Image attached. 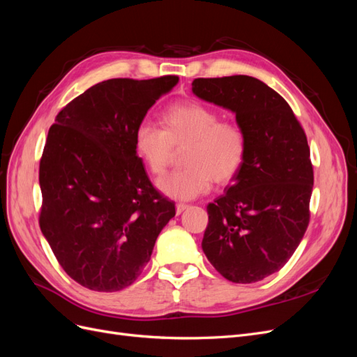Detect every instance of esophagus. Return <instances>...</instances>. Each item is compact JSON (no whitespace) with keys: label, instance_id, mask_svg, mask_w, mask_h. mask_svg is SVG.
I'll return each mask as SVG.
<instances>
[{"label":"esophagus","instance_id":"obj_1","mask_svg":"<svg viewBox=\"0 0 357 357\" xmlns=\"http://www.w3.org/2000/svg\"><path fill=\"white\" fill-rule=\"evenodd\" d=\"M186 208H189V205H186V204H177V205H176V213H177V215H180Z\"/></svg>","mask_w":357,"mask_h":357}]
</instances>
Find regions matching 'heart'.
<instances>
[{
    "mask_svg": "<svg viewBox=\"0 0 357 357\" xmlns=\"http://www.w3.org/2000/svg\"><path fill=\"white\" fill-rule=\"evenodd\" d=\"M162 123L164 129L150 122L139 123L134 146L152 174L165 171L174 147L186 146L181 156L185 168L156 181L164 195L195 199L210 190L211 180L223 185L243 168L247 156L244 131L232 122H223L210 107L199 102L172 105L162 116Z\"/></svg>",
    "mask_w": 357,
    "mask_h": 357,
    "instance_id": "obj_1",
    "label": "heart"
}]
</instances>
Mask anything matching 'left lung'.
Returning <instances> with one entry per match:
<instances>
[{"label":"left lung","instance_id":"left-lung-1","mask_svg":"<svg viewBox=\"0 0 357 357\" xmlns=\"http://www.w3.org/2000/svg\"><path fill=\"white\" fill-rule=\"evenodd\" d=\"M192 92L232 112L247 138L243 168L207 205L202 250L229 282H261L284 266L310 222L305 132L283 96L250 75L195 79Z\"/></svg>","mask_w":357,"mask_h":357}]
</instances>
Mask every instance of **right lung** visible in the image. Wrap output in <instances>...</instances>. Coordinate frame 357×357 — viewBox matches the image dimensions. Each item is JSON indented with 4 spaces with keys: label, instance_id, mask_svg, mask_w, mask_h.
<instances>
[{
    "label": "right lung",
    "instance_id": "right-lung-1",
    "mask_svg": "<svg viewBox=\"0 0 357 357\" xmlns=\"http://www.w3.org/2000/svg\"><path fill=\"white\" fill-rule=\"evenodd\" d=\"M178 83L110 79L59 112L40 160V228L74 282L96 291L131 286L150 261L174 202L152 186L134 135Z\"/></svg>",
    "mask_w": 357,
    "mask_h": 357
}]
</instances>
